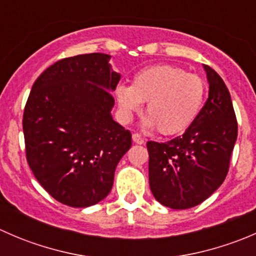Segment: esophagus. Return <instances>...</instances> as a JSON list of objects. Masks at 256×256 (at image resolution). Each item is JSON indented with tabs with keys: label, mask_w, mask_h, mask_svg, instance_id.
Returning <instances> with one entry per match:
<instances>
[{
	"label": "esophagus",
	"mask_w": 256,
	"mask_h": 256,
	"mask_svg": "<svg viewBox=\"0 0 256 256\" xmlns=\"http://www.w3.org/2000/svg\"><path fill=\"white\" fill-rule=\"evenodd\" d=\"M132 141L138 144H142L144 142V138L140 135V134H134L132 135Z\"/></svg>",
	"instance_id": "obj_1"
}]
</instances>
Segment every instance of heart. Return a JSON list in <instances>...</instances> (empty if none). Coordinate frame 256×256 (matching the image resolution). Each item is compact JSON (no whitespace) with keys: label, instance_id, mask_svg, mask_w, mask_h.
<instances>
[{"label":"heart","instance_id":"1","mask_svg":"<svg viewBox=\"0 0 256 256\" xmlns=\"http://www.w3.org/2000/svg\"><path fill=\"white\" fill-rule=\"evenodd\" d=\"M206 82L197 74L171 64H157L141 69L131 86L115 89L120 118L128 122L147 102L144 125L157 128L162 135H176L192 125L202 108Z\"/></svg>","mask_w":256,"mask_h":256}]
</instances>
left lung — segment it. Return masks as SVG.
Here are the masks:
<instances>
[{"instance_id":"left-lung-1","label":"left lung","mask_w":256,"mask_h":256,"mask_svg":"<svg viewBox=\"0 0 256 256\" xmlns=\"http://www.w3.org/2000/svg\"><path fill=\"white\" fill-rule=\"evenodd\" d=\"M204 70L209 95L192 125L167 142H147L151 192L172 209L198 206L220 187L238 136L228 88L214 69Z\"/></svg>"}]
</instances>
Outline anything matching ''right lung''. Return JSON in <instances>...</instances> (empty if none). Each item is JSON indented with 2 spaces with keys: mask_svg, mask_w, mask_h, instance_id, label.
<instances>
[{
  "mask_svg": "<svg viewBox=\"0 0 256 256\" xmlns=\"http://www.w3.org/2000/svg\"><path fill=\"white\" fill-rule=\"evenodd\" d=\"M104 53L58 60L33 84L23 112L26 157L58 202L85 208L110 193L131 132L112 120L120 74Z\"/></svg>",
  "mask_w": 256,
  "mask_h": 256,
  "instance_id": "add662e5",
  "label": "right lung"
}]
</instances>
